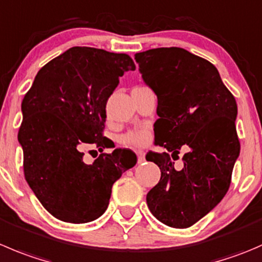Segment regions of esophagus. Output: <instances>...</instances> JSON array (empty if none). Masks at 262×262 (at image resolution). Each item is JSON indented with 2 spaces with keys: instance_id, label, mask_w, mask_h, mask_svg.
<instances>
[{
  "instance_id": "esophagus-1",
  "label": "esophagus",
  "mask_w": 262,
  "mask_h": 262,
  "mask_svg": "<svg viewBox=\"0 0 262 262\" xmlns=\"http://www.w3.org/2000/svg\"><path fill=\"white\" fill-rule=\"evenodd\" d=\"M137 156H138V164H142V162H144V160H146V154H144L143 151H141V149H138L137 151Z\"/></svg>"
}]
</instances>
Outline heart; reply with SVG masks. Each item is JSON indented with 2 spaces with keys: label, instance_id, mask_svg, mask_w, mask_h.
<instances>
[{
  "label": "heart",
  "instance_id": "b5f03b06",
  "mask_svg": "<svg viewBox=\"0 0 262 262\" xmlns=\"http://www.w3.org/2000/svg\"><path fill=\"white\" fill-rule=\"evenodd\" d=\"M149 133L147 129H138V130H133L126 133L125 136H123L121 141L125 144H130V146L136 147H142L148 142Z\"/></svg>",
  "mask_w": 262,
  "mask_h": 262
}]
</instances>
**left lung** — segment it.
Here are the masks:
<instances>
[{
	"mask_svg": "<svg viewBox=\"0 0 262 262\" xmlns=\"http://www.w3.org/2000/svg\"><path fill=\"white\" fill-rule=\"evenodd\" d=\"M136 61L157 96L155 141L167 151L146 155L161 170L147 205L164 224L188 228L209 214L230 187L241 149L237 102L216 68L184 48H152L136 53ZM183 145L190 151L182 169H175L172 160Z\"/></svg>",
	"mask_w": 262,
	"mask_h": 262,
	"instance_id": "8db88e82",
	"label": "left lung"
}]
</instances>
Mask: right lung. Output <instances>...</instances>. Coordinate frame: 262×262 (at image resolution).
<instances>
[{
    "instance_id": "1",
    "label": "right lung",
    "mask_w": 262,
    "mask_h": 262,
    "mask_svg": "<svg viewBox=\"0 0 262 262\" xmlns=\"http://www.w3.org/2000/svg\"><path fill=\"white\" fill-rule=\"evenodd\" d=\"M128 70L136 65L126 53L73 47L46 63L23 98L17 138L25 180L56 219L83 224L100 217L114 183L136 165L129 149L101 154L91 165L82 151L111 146L103 137L106 103Z\"/></svg>"
}]
</instances>
